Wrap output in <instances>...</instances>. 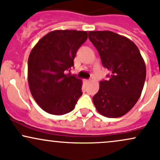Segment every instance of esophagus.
<instances>
[{
  "label": "esophagus",
  "instance_id": "obj_1",
  "mask_svg": "<svg viewBox=\"0 0 160 160\" xmlns=\"http://www.w3.org/2000/svg\"><path fill=\"white\" fill-rule=\"evenodd\" d=\"M89 81H90V80H84V82H89Z\"/></svg>",
  "mask_w": 160,
  "mask_h": 160
}]
</instances>
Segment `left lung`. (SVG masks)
<instances>
[{
	"instance_id": "8db88e82",
	"label": "left lung",
	"mask_w": 160,
	"mask_h": 160,
	"mask_svg": "<svg viewBox=\"0 0 160 160\" xmlns=\"http://www.w3.org/2000/svg\"><path fill=\"white\" fill-rule=\"evenodd\" d=\"M102 65L110 72V79L102 80L92 98L100 114L110 118L120 117L136 104L146 78V66L133 41L110 31L89 32Z\"/></svg>"
}]
</instances>
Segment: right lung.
<instances>
[{"label": "right lung", "mask_w": 160, "mask_h": 160, "mask_svg": "<svg viewBox=\"0 0 160 160\" xmlns=\"http://www.w3.org/2000/svg\"><path fill=\"white\" fill-rule=\"evenodd\" d=\"M87 32L56 30L37 43L28 61V80L33 98L47 113L63 115L74 109L82 92V80L65 74L74 66Z\"/></svg>", "instance_id": "add662e5"}]
</instances>
